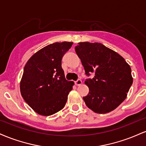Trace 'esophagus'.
<instances>
[{"label": "esophagus", "mask_w": 146, "mask_h": 146, "mask_svg": "<svg viewBox=\"0 0 146 146\" xmlns=\"http://www.w3.org/2000/svg\"><path fill=\"white\" fill-rule=\"evenodd\" d=\"M75 84L77 86H80V85H81L82 84V82L81 80H78L77 81L75 82Z\"/></svg>", "instance_id": "34e87169"}]
</instances>
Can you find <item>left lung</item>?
Returning <instances> with one entry per match:
<instances>
[{
	"label": "left lung",
	"mask_w": 146,
	"mask_h": 146,
	"mask_svg": "<svg viewBox=\"0 0 146 146\" xmlns=\"http://www.w3.org/2000/svg\"><path fill=\"white\" fill-rule=\"evenodd\" d=\"M75 49L81 60L85 73L92 79L85 84L89 93L84 97L85 104L96 113L115 110L126 98L132 84L131 68L124 58L101 43L79 42Z\"/></svg>",
	"instance_id": "1"
}]
</instances>
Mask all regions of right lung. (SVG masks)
Segmentation results:
<instances>
[{
	"label": "right lung",
	"instance_id": "obj_1",
	"mask_svg": "<svg viewBox=\"0 0 146 146\" xmlns=\"http://www.w3.org/2000/svg\"><path fill=\"white\" fill-rule=\"evenodd\" d=\"M72 44L70 42L48 44L25 64L20 86L21 95L39 115H53L66 104L74 82L65 79L62 59Z\"/></svg>",
	"mask_w": 146,
	"mask_h": 146
}]
</instances>
